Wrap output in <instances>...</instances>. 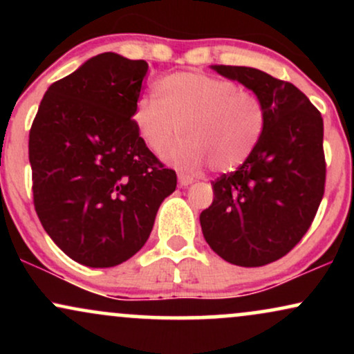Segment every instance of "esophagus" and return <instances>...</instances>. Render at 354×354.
Segmentation results:
<instances>
[{
    "mask_svg": "<svg viewBox=\"0 0 354 354\" xmlns=\"http://www.w3.org/2000/svg\"><path fill=\"white\" fill-rule=\"evenodd\" d=\"M178 183H180V186H183V188H186V186L193 185L194 180L193 178L186 176V174H178Z\"/></svg>",
    "mask_w": 354,
    "mask_h": 354,
    "instance_id": "obj_1",
    "label": "esophagus"
}]
</instances>
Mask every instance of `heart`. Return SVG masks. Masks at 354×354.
Here are the masks:
<instances>
[{"mask_svg": "<svg viewBox=\"0 0 354 354\" xmlns=\"http://www.w3.org/2000/svg\"><path fill=\"white\" fill-rule=\"evenodd\" d=\"M156 96H143L133 123L146 148L161 156L174 136L168 160L183 173L203 166L233 171L250 160L261 141L266 113L253 91L205 73H174L156 83Z\"/></svg>", "mask_w": 354, "mask_h": 354, "instance_id": "heart-1", "label": "heart"}]
</instances>
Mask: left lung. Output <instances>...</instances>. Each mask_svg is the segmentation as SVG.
Returning a JSON list of instances; mask_svg holds the SVG:
<instances>
[{
  "mask_svg": "<svg viewBox=\"0 0 354 354\" xmlns=\"http://www.w3.org/2000/svg\"><path fill=\"white\" fill-rule=\"evenodd\" d=\"M261 100L266 126L250 160L213 181L200 214L211 250L236 266H265L298 245L324 193L323 118L295 84L248 66L211 64Z\"/></svg>",
  "mask_w": 354,
  "mask_h": 354,
  "instance_id": "obj_1",
  "label": "left lung"
}]
</instances>
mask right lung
I'll return each instance as SVG.
<instances>
[{
  "label": "right lung",
  "instance_id": "obj_1",
  "mask_svg": "<svg viewBox=\"0 0 354 354\" xmlns=\"http://www.w3.org/2000/svg\"><path fill=\"white\" fill-rule=\"evenodd\" d=\"M143 59L93 56L44 93L30 131L35 209L80 265L111 268L135 256L176 173L146 148L133 111Z\"/></svg>",
  "mask_w": 354,
  "mask_h": 354
}]
</instances>
